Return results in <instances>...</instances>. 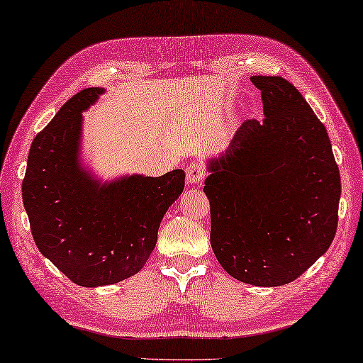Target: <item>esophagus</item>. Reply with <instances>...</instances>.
Instances as JSON below:
<instances>
[{"mask_svg":"<svg viewBox=\"0 0 363 363\" xmlns=\"http://www.w3.org/2000/svg\"><path fill=\"white\" fill-rule=\"evenodd\" d=\"M206 171L202 163H199V161H194V163H191L186 167V182L189 184H197L205 179Z\"/></svg>","mask_w":363,"mask_h":363,"instance_id":"esophagus-1","label":"esophagus"}]
</instances>
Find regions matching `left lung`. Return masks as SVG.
<instances>
[{"mask_svg":"<svg viewBox=\"0 0 363 363\" xmlns=\"http://www.w3.org/2000/svg\"><path fill=\"white\" fill-rule=\"evenodd\" d=\"M264 119H248L228 149L209 160L205 194L211 247L242 283H292L331 245L339 222L340 172L325 125L296 88L252 76Z\"/></svg>","mask_w":363,"mask_h":363,"instance_id":"1","label":"left lung"}]
</instances>
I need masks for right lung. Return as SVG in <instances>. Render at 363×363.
Listing matches in <instances>:
<instances>
[{"instance_id":"right-lung-1","label":"right lung","mask_w":363,"mask_h":363,"mask_svg":"<svg viewBox=\"0 0 363 363\" xmlns=\"http://www.w3.org/2000/svg\"><path fill=\"white\" fill-rule=\"evenodd\" d=\"M102 93L79 91L35 136L21 186L40 253L84 287L138 273L155 248L161 219L184 188L182 169L102 184L80 166L82 111Z\"/></svg>"}]
</instances>
